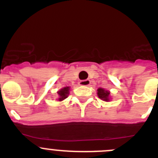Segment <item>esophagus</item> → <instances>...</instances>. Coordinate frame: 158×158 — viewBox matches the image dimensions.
Listing matches in <instances>:
<instances>
[{
    "label": "esophagus",
    "instance_id": "34e87169",
    "mask_svg": "<svg viewBox=\"0 0 158 158\" xmlns=\"http://www.w3.org/2000/svg\"><path fill=\"white\" fill-rule=\"evenodd\" d=\"M91 82L89 79H85V80H82L79 82V85H89Z\"/></svg>",
    "mask_w": 158,
    "mask_h": 158
}]
</instances>
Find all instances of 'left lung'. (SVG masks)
Masks as SVG:
<instances>
[{
	"label": "left lung",
	"instance_id": "1",
	"mask_svg": "<svg viewBox=\"0 0 158 158\" xmlns=\"http://www.w3.org/2000/svg\"><path fill=\"white\" fill-rule=\"evenodd\" d=\"M109 94H110V92H109V91L105 90L104 89L99 88L98 89V97H99L101 99L104 100V101H106V102H109Z\"/></svg>",
	"mask_w": 158,
	"mask_h": 158
}]
</instances>
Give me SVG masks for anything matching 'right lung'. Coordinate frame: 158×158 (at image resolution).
Returning a JSON list of instances; mask_svg holds the SVG:
<instances>
[{"label": "right lung", "instance_id": "right-lung-1", "mask_svg": "<svg viewBox=\"0 0 158 158\" xmlns=\"http://www.w3.org/2000/svg\"><path fill=\"white\" fill-rule=\"evenodd\" d=\"M57 93H58L59 95H60L59 100H60V101H62V100L67 98L68 95L69 94V87H65V88L62 89L61 90L59 91Z\"/></svg>", "mask_w": 158, "mask_h": 158}]
</instances>
